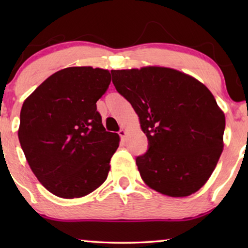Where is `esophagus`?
<instances>
[{"label": "esophagus", "mask_w": 248, "mask_h": 248, "mask_svg": "<svg viewBox=\"0 0 248 248\" xmlns=\"http://www.w3.org/2000/svg\"><path fill=\"white\" fill-rule=\"evenodd\" d=\"M118 134H120V137H121V139L122 140H125V138H126V131L125 130H121L120 132H118Z\"/></svg>", "instance_id": "1"}]
</instances>
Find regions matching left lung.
Masks as SVG:
<instances>
[{
    "instance_id": "obj_1",
    "label": "left lung",
    "mask_w": 248,
    "mask_h": 248,
    "mask_svg": "<svg viewBox=\"0 0 248 248\" xmlns=\"http://www.w3.org/2000/svg\"><path fill=\"white\" fill-rule=\"evenodd\" d=\"M116 90L130 101L149 140L137 158L149 187L185 198L208 182L223 150L225 114L208 88L164 66L111 70Z\"/></svg>"
}]
</instances>
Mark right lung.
<instances>
[{
  "mask_svg": "<svg viewBox=\"0 0 248 248\" xmlns=\"http://www.w3.org/2000/svg\"><path fill=\"white\" fill-rule=\"evenodd\" d=\"M109 83L108 70L71 66L23 101L20 145L37 179L59 198H82L106 181L120 137L105 130L96 103Z\"/></svg>",
  "mask_w": 248,
  "mask_h": 248,
  "instance_id": "add662e5",
  "label": "right lung"
}]
</instances>
